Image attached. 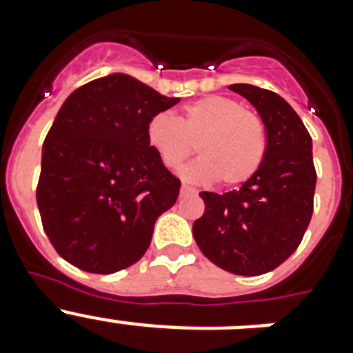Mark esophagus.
Segmentation results:
<instances>
[{"mask_svg": "<svg viewBox=\"0 0 353 353\" xmlns=\"http://www.w3.org/2000/svg\"><path fill=\"white\" fill-rule=\"evenodd\" d=\"M180 194H182V196L194 194V189H192V187H189V185H182V187H180Z\"/></svg>", "mask_w": 353, "mask_h": 353, "instance_id": "1", "label": "esophagus"}]
</instances>
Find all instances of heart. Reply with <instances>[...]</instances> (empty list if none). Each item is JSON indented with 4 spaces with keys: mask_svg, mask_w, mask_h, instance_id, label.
<instances>
[{
    "mask_svg": "<svg viewBox=\"0 0 353 353\" xmlns=\"http://www.w3.org/2000/svg\"><path fill=\"white\" fill-rule=\"evenodd\" d=\"M146 143L161 162L176 170L196 150L201 157L182 171L192 182L235 187L258 173L267 154L261 118L233 99L207 95L187 104L182 117L155 113L146 123Z\"/></svg>",
    "mask_w": 353,
    "mask_h": 353,
    "instance_id": "b5f03b06",
    "label": "heart"
}]
</instances>
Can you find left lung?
Wrapping results in <instances>:
<instances>
[{
    "label": "left lung",
    "instance_id": "8db88e82",
    "mask_svg": "<svg viewBox=\"0 0 353 353\" xmlns=\"http://www.w3.org/2000/svg\"><path fill=\"white\" fill-rule=\"evenodd\" d=\"M245 97L267 132V154L258 173L224 194L199 192L205 214L192 235L205 256L239 276H260L288 260L313 215L316 171L313 141L292 105L252 84L228 86Z\"/></svg>",
    "mask_w": 353,
    "mask_h": 353
}]
</instances>
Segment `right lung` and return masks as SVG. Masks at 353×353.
Wrapping results in <instances>:
<instances>
[{"label": "right lung", "mask_w": 353, "mask_h": 353, "mask_svg": "<svg viewBox=\"0 0 353 353\" xmlns=\"http://www.w3.org/2000/svg\"><path fill=\"white\" fill-rule=\"evenodd\" d=\"M179 101L109 74L63 102L42 146L37 205L68 263L113 274L145 254L155 221L180 192V180L146 143V123Z\"/></svg>", "instance_id": "add662e5"}]
</instances>
